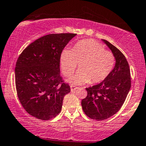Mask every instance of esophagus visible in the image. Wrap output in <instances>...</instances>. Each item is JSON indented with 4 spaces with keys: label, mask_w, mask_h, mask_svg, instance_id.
Returning <instances> with one entry per match:
<instances>
[{
    "label": "esophagus",
    "mask_w": 146,
    "mask_h": 146,
    "mask_svg": "<svg viewBox=\"0 0 146 146\" xmlns=\"http://www.w3.org/2000/svg\"><path fill=\"white\" fill-rule=\"evenodd\" d=\"M78 88V87H76V86L71 85L70 86V90H71V92H74L75 90H76Z\"/></svg>",
    "instance_id": "obj_1"
}]
</instances>
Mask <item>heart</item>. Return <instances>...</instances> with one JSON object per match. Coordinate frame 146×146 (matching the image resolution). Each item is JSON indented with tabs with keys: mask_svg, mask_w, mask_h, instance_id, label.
<instances>
[{
	"mask_svg": "<svg viewBox=\"0 0 146 146\" xmlns=\"http://www.w3.org/2000/svg\"><path fill=\"white\" fill-rule=\"evenodd\" d=\"M79 64L80 70L68 78V82L81 85L90 82H102L112 71L115 57L106 50L101 43L94 39L78 42L73 49H64L60 54V66L65 76H68Z\"/></svg>",
	"mask_w": 146,
	"mask_h": 146,
	"instance_id": "heart-1",
	"label": "heart"
}]
</instances>
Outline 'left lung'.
Returning <instances> with one entry per match:
<instances>
[{
  "label": "left lung",
  "instance_id": "1",
  "mask_svg": "<svg viewBox=\"0 0 146 146\" xmlns=\"http://www.w3.org/2000/svg\"><path fill=\"white\" fill-rule=\"evenodd\" d=\"M103 41L115 57V66L104 81L86 88L87 96L81 101L84 113L98 121L108 119L120 110L131 87L130 67L125 55L108 41Z\"/></svg>",
  "mask_w": 146,
  "mask_h": 146
}]
</instances>
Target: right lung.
<instances>
[{"label": "right lung", "mask_w": 146, "mask_h": 146, "mask_svg": "<svg viewBox=\"0 0 146 146\" xmlns=\"http://www.w3.org/2000/svg\"><path fill=\"white\" fill-rule=\"evenodd\" d=\"M73 33L50 34L26 47L15 68L17 96L27 113L50 120L60 112L63 98L70 87L60 74V54Z\"/></svg>", "instance_id": "right-lung-1"}]
</instances>
